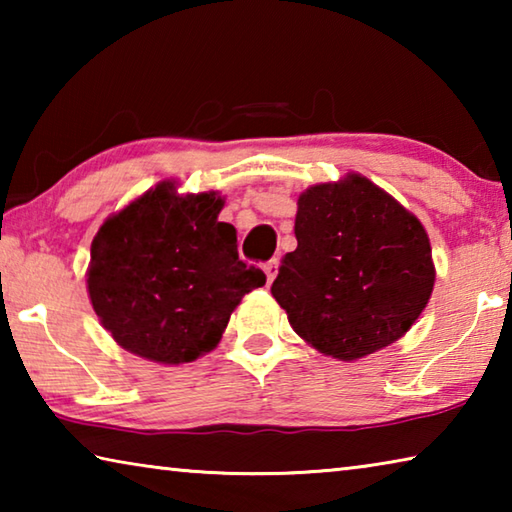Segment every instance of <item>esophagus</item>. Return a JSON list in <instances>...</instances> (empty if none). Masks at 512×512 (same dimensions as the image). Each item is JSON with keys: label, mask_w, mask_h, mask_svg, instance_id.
Listing matches in <instances>:
<instances>
[{"label": "esophagus", "mask_w": 512, "mask_h": 512, "mask_svg": "<svg viewBox=\"0 0 512 512\" xmlns=\"http://www.w3.org/2000/svg\"><path fill=\"white\" fill-rule=\"evenodd\" d=\"M277 271H280V262L277 259H271V262L264 264V273H266V282L271 284L275 277H277Z\"/></svg>", "instance_id": "obj_1"}]
</instances>
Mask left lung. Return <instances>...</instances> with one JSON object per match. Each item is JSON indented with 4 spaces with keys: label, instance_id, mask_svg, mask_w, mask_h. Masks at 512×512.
<instances>
[{
    "label": "left lung",
    "instance_id": "8db88e82",
    "mask_svg": "<svg viewBox=\"0 0 512 512\" xmlns=\"http://www.w3.org/2000/svg\"><path fill=\"white\" fill-rule=\"evenodd\" d=\"M296 239L271 293L318 352L366 357L409 332L427 307L436 280L427 232L359 173L300 194Z\"/></svg>",
    "mask_w": 512,
    "mask_h": 512
}]
</instances>
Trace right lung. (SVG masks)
<instances>
[{
	"label": "right lung",
	"mask_w": 512,
	"mask_h": 512,
	"mask_svg": "<svg viewBox=\"0 0 512 512\" xmlns=\"http://www.w3.org/2000/svg\"><path fill=\"white\" fill-rule=\"evenodd\" d=\"M223 198L178 196L162 183L101 225L92 241V307L121 348L158 363H187L221 341L262 268L237 253L219 221Z\"/></svg>",
	"instance_id": "1"
}]
</instances>
